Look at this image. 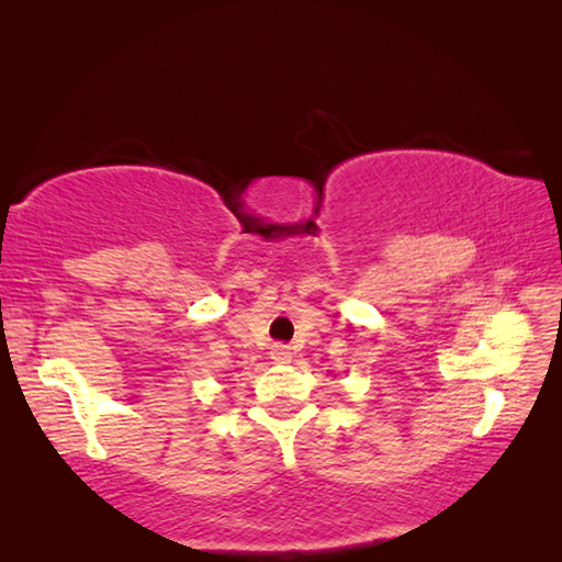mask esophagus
I'll return each mask as SVG.
<instances>
[{"label": "esophagus", "mask_w": 562, "mask_h": 562, "mask_svg": "<svg viewBox=\"0 0 562 562\" xmlns=\"http://www.w3.org/2000/svg\"><path fill=\"white\" fill-rule=\"evenodd\" d=\"M290 357H292V351L284 347V345H274L272 347V359L274 361H290Z\"/></svg>", "instance_id": "esophagus-1"}]
</instances>
